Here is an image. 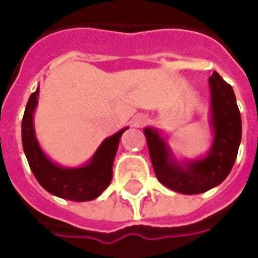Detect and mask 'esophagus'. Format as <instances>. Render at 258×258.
<instances>
[{"instance_id":"obj_1","label":"esophagus","mask_w":258,"mask_h":258,"mask_svg":"<svg viewBox=\"0 0 258 258\" xmlns=\"http://www.w3.org/2000/svg\"><path fill=\"white\" fill-rule=\"evenodd\" d=\"M147 121H149V117L146 115H142V113H138L133 117L131 123H133V127H135V128H142V127H145L147 124Z\"/></svg>"}]
</instances>
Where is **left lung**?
Listing matches in <instances>:
<instances>
[{
    "label": "left lung",
    "mask_w": 258,
    "mask_h": 258,
    "mask_svg": "<svg viewBox=\"0 0 258 258\" xmlns=\"http://www.w3.org/2000/svg\"><path fill=\"white\" fill-rule=\"evenodd\" d=\"M212 143L196 159H178L161 130L145 131L154 171L162 184L182 194H201L222 183L236 162L242 137L241 115L234 91L216 71L209 78Z\"/></svg>",
    "instance_id": "obj_1"
}]
</instances>
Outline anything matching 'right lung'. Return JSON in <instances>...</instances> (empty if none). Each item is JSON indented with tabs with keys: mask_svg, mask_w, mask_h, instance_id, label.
<instances>
[{
	"mask_svg": "<svg viewBox=\"0 0 258 258\" xmlns=\"http://www.w3.org/2000/svg\"><path fill=\"white\" fill-rule=\"evenodd\" d=\"M40 87L30 95L22 117L21 137L24 153L36 179L46 191L75 202L92 201L108 187L112 179V165L124 127L105 138L91 159L78 167H67L49 159L38 143L33 115L38 103Z\"/></svg>",
	"mask_w": 258,
	"mask_h": 258,
	"instance_id": "right-lung-1",
	"label": "right lung"
}]
</instances>
